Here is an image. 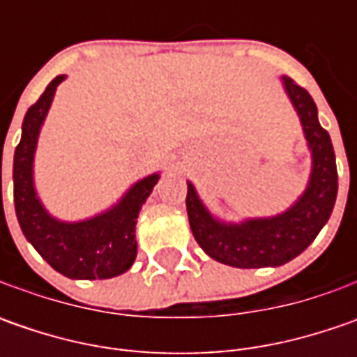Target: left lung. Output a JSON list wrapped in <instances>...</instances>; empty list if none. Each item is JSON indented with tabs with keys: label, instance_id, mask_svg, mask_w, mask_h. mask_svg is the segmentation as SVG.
<instances>
[{
	"label": "left lung",
	"instance_id": "left-lung-1",
	"mask_svg": "<svg viewBox=\"0 0 357 357\" xmlns=\"http://www.w3.org/2000/svg\"><path fill=\"white\" fill-rule=\"evenodd\" d=\"M282 81L312 151V174L304 195L286 213L232 225L214 218L188 183L186 213L190 230L204 252L228 266L264 268L290 262L314 242L334 211L337 171L330 135L318 121V109L308 91L290 77H282Z\"/></svg>",
	"mask_w": 357,
	"mask_h": 357
}]
</instances>
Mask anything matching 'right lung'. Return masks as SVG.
Returning a JSON list of instances; mask_svg holds the SVG:
<instances>
[{"instance_id":"right-lung-1","label":"right lung","mask_w":357,"mask_h":357,"mask_svg":"<svg viewBox=\"0 0 357 357\" xmlns=\"http://www.w3.org/2000/svg\"><path fill=\"white\" fill-rule=\"evenodd\" d=\"M65 75H57L23 119L21 141L13 155V202L21 232L59 274L73 280H105L127 272L137 258L135 227L139 211L158 183V172L144 176L127 190L117 204L81 222L53 218L37 199L33 157L41 125L47 117L55 89ZM1 199V155H0Z\"/></svg>"}]
</instances>
